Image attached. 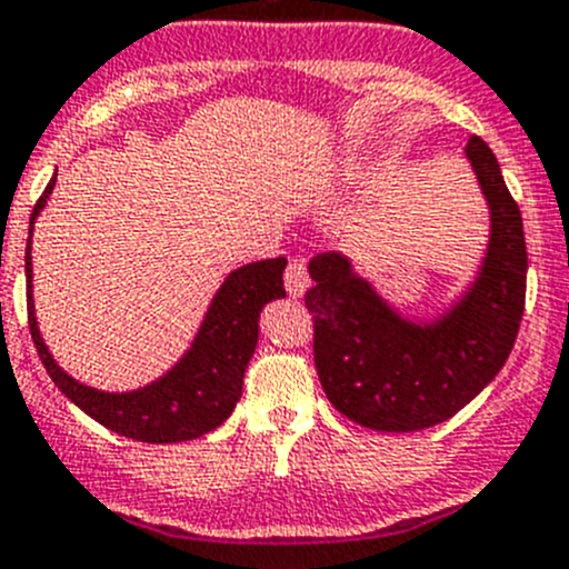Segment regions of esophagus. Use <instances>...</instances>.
<instances>
[{
	"mask_svg": "<svg viewBox=\"0 0 569 569\" xmlns=\"http://www.w3.org/2000/svg\"><path fill=\"white\" fill-rule=\"evenodd\" d=\"M284 288L293 299H301V296L310 290V273H307V264L301 259H293L288 264V273H284Z\"/></svg>",
	"mask_w": 569,
	"mask_h": 569,
	"instance_id": "esophagus-1",
	"label": "esophagus"
}]
</instances>
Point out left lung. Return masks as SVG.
Wrapping results in <instances>:
<instances>
[{
	"label": "left lung",
	"instance_id": "8db88e82",
	"mask_svg": "<svg viewBox=\"0 0 569 569\" xmlns=\"http://www.w3.org/2000/svg\"><path fill=\"white\" fill-rule=\"evenodd\" d=\"M463 156L489 207V242L450 305L410 316L346 253L310 259L318 380L335 410L369 430L416 432L452 419L500 375L517 340L528 279L522 214L489 144L469 137Z\"/></svg>",
	"mask_w": 569,
	"mask_h": 569
}]
</instances>
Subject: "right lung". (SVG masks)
I'll return each mask as SVG.
<instances>
[{"mask_svg": "<svg viewBox=\"0 0 569 569\" xmlns=\"http://www.w3.org/2000/svg\"><path fill=\"white\" fill-rule=\"evenodd\" d=\"M58 176V172H56ZM56 176L47 183L30 214L24 276L27 316L38 357L44 362L63 397L78 405L86 416L100 421L111 432L144 443H178L207 436L223 425L242 397V377L259 340V312L273 299H284V268L288 259H262L231 270L209 301L203 321L189 349L161 377L133 391H102L74 380L58 366L50 346L41 338L32 305V226L47 207Z\"/></svg>", "mask_w": 569, "mask_h": 569, "instance_id": "obj_1", "label": "right lung"}]
</instances>
